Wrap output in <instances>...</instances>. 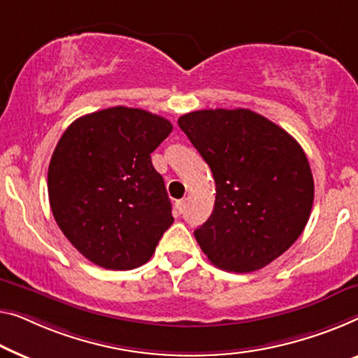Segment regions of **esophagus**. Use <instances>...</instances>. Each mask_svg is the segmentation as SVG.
Masks as SVG:
<instances>
[{
	"instance_id": "1",
	"label": "esophagus",
	"mask_w": 358,
	"mask_h": 358,
	"mask_svg": "<svg viewBox=\"0 0 358 358\" xmlns=\"http://www.w3.org/2000/svg\"><path fill=\"white\" fill-rule=\"evenodd\" d=\"M175 209H177L178 213H183L186 209V199H180L175 202Z\"/></svg>"
}]
</instances>
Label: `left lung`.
Returning a JSON list of instances; mask_svg holds the SVG:
<instances>
[{"label":"left lung","instance_id":"8db88e82","mask_svg":"<svg viewBox=\"0 0 358 358\" xmlns=\"http://www.w3.org/2000/svg\"><path fill=\"white\" fill-rule=\"evenodd\" d=\"M178 125L215 180L212 215L194 231L222 270L249 273L286 252L306 228L313 177L301 145L249 109H204Z\"/></svg>","mask_w":358,"mask_h":358}]
</instances>
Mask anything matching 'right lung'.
<instances>
[{
	"mask_svg": "<svg viewBox=\"0 0 358 358\" xmlns=\"http://www.w3.org/2000/svg\"><path fill=\"white\" fill-rule=\"evenodd\" d=\"M172 124L143 109L115 108L72 122L52 152L48 194L72 246L108 270L146 264L173 223L151 152Z\"/></svg>",
	"mask_w": 358,
	"mask_h": 358,
	"instance_id": "right-lung-1",
	"label": "right lung"
}]
</instances>
